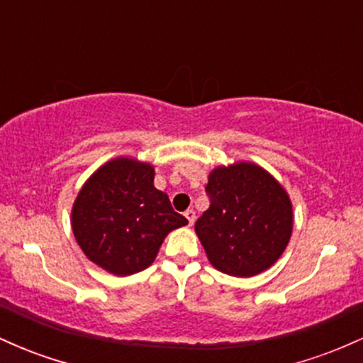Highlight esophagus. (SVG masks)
Returning <instances> with one entry per match:
<instances>
[{
	"label": "esophagus",
	"instance_id": "esophagus-1",
	"mask_svg": "<svg viewBox=\"0 0 363 363\" xmlns=\"http://www.w3.org/2000/svg\"><path fill=\"white\" fill-rule=\"evenodd\" d=\"M184 216L187 218V222H189V225H194V222H196V211L194 210H187Z\"/></svg>",
	"mask_w": 363,
	"mask_h": 363
}]
</instances>
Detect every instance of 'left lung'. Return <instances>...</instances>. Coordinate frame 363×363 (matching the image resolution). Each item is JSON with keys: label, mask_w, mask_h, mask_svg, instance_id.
Segmentation results:
<instances>
[{"label": "left lung", "mask_w": 363, "mask_h": 363, "mask_svg": "<svg viewBox=\"0 0 363 363\" xmlns=\"http://www.w3.org/2000/svg\"><path fill=\"white\" fill-rule=\"evenodd\" d=\"M210 208L194 230L213 268L247 278L272 268L289 245L291 201L272 174L251 162L216 167L206 184Z\"/></svg>", "instance_id": "left-lung-1"}]
</instances>
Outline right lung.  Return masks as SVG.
<instances>
[{"label": "right lung", "mask_w": 363, "mask_h": 363, "mask_svg": "<svg viewBox=\"0 0 363 363\" xmlns=\"http://www.w3.org/2000/svg\"><path fill=\"white\" fill-rule=\"evenodd\" d=\"M155 169L136 158L106 162L73 203L72 227L85 256L118 277L143 272L174 228L187 220L153 186Z\"/></svg>", "instance_id": "add662e5"}]
</instances>
